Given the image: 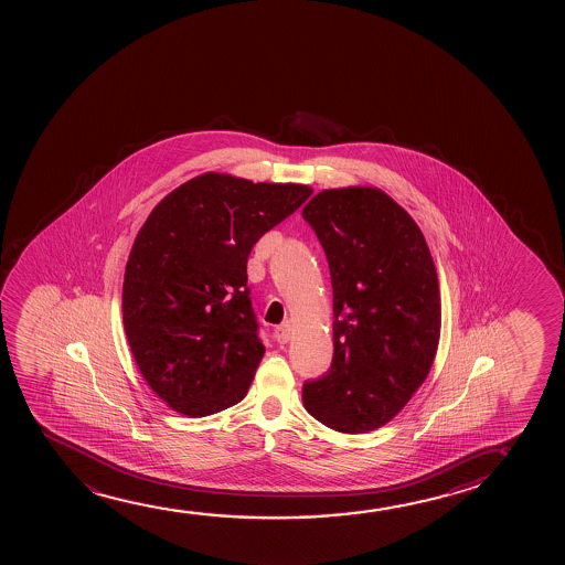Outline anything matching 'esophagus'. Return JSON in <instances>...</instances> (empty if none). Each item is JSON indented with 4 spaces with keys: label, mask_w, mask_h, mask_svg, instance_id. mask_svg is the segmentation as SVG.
<instances>
[{
    "label": "esophagus",
    "mask_w": 565,
    "mask_h": 565,
    "mask_svg": "<svg viewBox=\"0 0 565 565\" xmlns=\"http://www.w3.org/2000/svg\"><path fill=\"white\" fill-rule=\"evenodd\" d=\"M274 338L279 341V343H287L289 338H291V324L289 322H284V324H279L276 330H274Z\"/></svg>",
    "instance_id": "1"
}]
</instances>
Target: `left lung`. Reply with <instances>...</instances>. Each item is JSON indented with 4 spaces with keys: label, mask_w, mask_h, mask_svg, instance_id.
<instances>
[{
    "label": "left lung",
    "mask_w": 565,
    "mask_h": 565,
    "mask_svg": "<svg viewBox=\"0 0 565 565\" xmlns=\"http://www.w3.org/2000/svg\"><path fill=\"white\" fill-rule=\"evenodd\" d=\"M302 217L324 247L333 361L302 386L305 409L343 434L386 425L423 386L440 343L438 274L425 235L379 186L315 194Z\"/></svg>",
    "instance_id": "left-lung-1"
}]
</instances>
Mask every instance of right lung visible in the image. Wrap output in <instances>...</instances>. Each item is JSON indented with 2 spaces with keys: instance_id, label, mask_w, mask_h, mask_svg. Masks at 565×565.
<instances>
[{
  "instance_id": "1",
  "label": "right lung",
  "mask_w": 565,
  "mask_h": 565,
  "mask_svg": "<svg viewBox=\"0 0 565 565\" xmlns=\"http://www.w3.org/2000/svg\"><path fill=\"white\" fill-rule=\"evenodd\" d=\"M310 194L209 171L148 214L125 266L124 326L142 379L171 409L206 417L247 395L266 351L248 255Z\"/></svg>"
}]
</instances>
